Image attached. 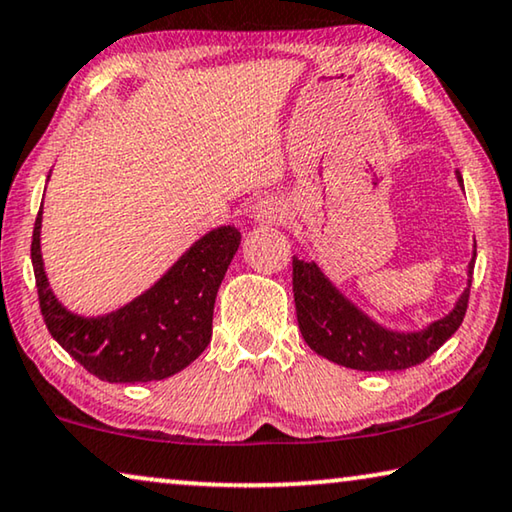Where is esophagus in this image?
Returning a JSON list of instances; mask_svg holds the SVG:
<instances>
[{"mask_svg": "<svg viewBox=\"0 0 512 512\" xmlns=\"http://www.w3.org/2000/svg\"><path fill=\"white\" fill-rule=\"evenodd\" d=\"M286 214V203L274 196L261 198V201L251 205V219H254L256 224H281V221L286 219Z\"/></svg>", "mask_w": 512, "mask_h": 512, "instance_id": "34e87169", "label": "esophagus"}]
</instances>
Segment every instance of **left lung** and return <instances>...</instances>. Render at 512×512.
<instances>
[{
    "instance_id": "8db88e82",
    "label": "left lung",
    "mask_w": 512,
    "mask_h": 512,
    "mask_svg": "<svg viewBox=\"0 0 512 512\" xmlns=\"http://www.w3.org/2000/svg\"><path fill=\"white\" fill-rule=\"evenodd\" d=\"M457 184L464 189V180L455 170ZM473 251L466 268V288L455 307L439 321H432L422 330L397 332L383 328L355 307L314 261H300L293 256V298L298 311V325L311 351L330 362L360 369V372H397L425 362L439 346L446 344L464 321L469 305V288L473 277Z\"/></svg>"
}]
</instances>
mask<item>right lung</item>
I'll return each mask as SVG.
<instances>
[{
	"label": "right lung",
	"mask_w": 512,
	"mask_h": 512,
	"mask_svg": "<svg viewBox=\"0 0 512 512\" xmlns=\"http://www.w3.org/2000/svg\"><path fill=\"white\" fill-rule=\"evenodd\" d=\"M41 221L43 203L32 238L43 321L55 342L87 372L108 383H150L182 372L205 351L212 339L217 291L240 247L238 228L207 231L124 307L103 316H80L50 288L41 256Z\"/></svg>",
	"instance_id": "obj_1"
}]
</instances>
